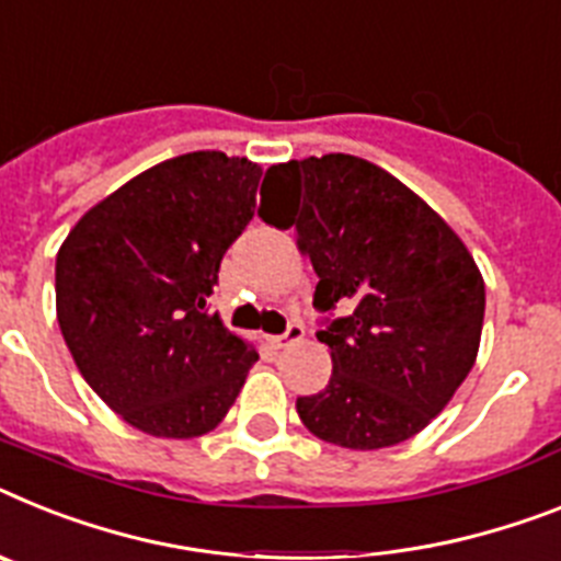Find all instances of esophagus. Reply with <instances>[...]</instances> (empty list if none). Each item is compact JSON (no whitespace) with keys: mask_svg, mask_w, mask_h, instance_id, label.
Segmentation results:
<instances>
[{"mask_svg":"<svg viewBox=\"0 0 561 561\" xmlns=\"http://www.w3.org/2000/svg\"><path fill=\"white\" fill-rule=\"evenodd\" d=\"M305 339V328L299 322L288 324V331L282 333V336L273 339V345L276 347H288V345H296V342H302Z\"/></svg>","mask_w":561,"mask_h":561,"instance_id":"34e87169","label":"esophagus"}]
</instances>
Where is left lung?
Here are the masks:
<instances>
[{"label":"left lung","instance_id":"8db88e82","mask_svg":"<svg viewBox=\"0 0 561 561\" xmlns=\"http://www.w3.org/2000/svg\"><path fill=\"white\" fill-rule=\"evenodd\" d=\"M259 216L294 228L317 271L313 305L345 308L319 342L331 382L296 399L313 436L379 450L416 436L479 353L484 279L456 230L379 164L351 153L267 168ZM265 187V185H262Z\"/></svg>","mask_w":561,"mask_h":561}]
</instances>
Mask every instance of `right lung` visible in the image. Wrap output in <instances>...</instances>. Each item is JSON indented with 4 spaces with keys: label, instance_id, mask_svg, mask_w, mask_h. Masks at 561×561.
<instances>
[{
    "label": "right lung",
    "instance_id": "add662e5",
    "mask_svg": "<svg viewBox=\"0 0 561 561\" xmlns=\"http://www.w3.org/2000/svg\"><path fill=\"white\" fill-rule=\"evenodd\" d=\"M262 168L222 150L159 162L96 202L56 253V319L84 382L136 431L193 439L237 402L256 347L208 296L256 210Z\"/></svg>",
    "mask_w": 561,
    "mask_h": 561
}]
</instances>
